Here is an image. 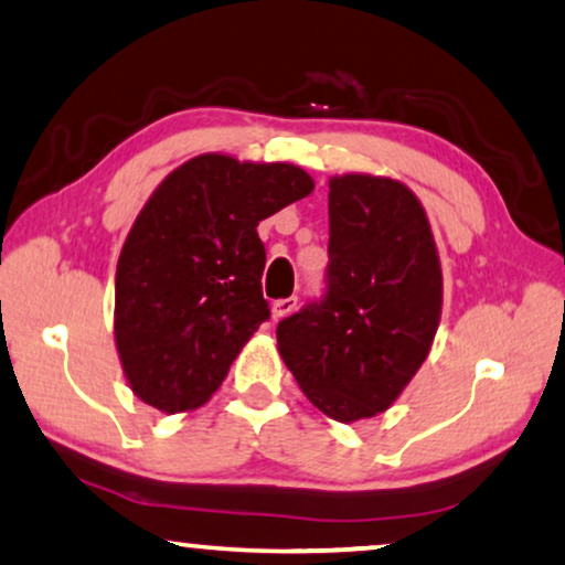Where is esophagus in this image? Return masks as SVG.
I'll return each mask as SVG.
<instances>
[{
	"mask_svg": "<svg viewBox=\"0 0 565 565\" xmlns=\"http://www.w3.org/2000/svg\"><path fill=\"white\" fill-rule=\"evenodd\" d=\"M298 308V298H285V300H275L273 302V320H282L285 316Z\"/></svg>",
	"mask_w": 565,
	"mask_h": 565,
	"instance_id": "obj_1",
	"label": "esophagus"
}]
</instances>
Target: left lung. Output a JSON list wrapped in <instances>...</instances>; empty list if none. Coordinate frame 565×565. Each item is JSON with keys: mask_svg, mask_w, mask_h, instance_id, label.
<instances>
[{"mask_svg": "<svg viewBox=\"0 0 565 565\" xmlns=\"http://www.w3.org/2000/svg\"><path fill=\"white\" fill-rule=\"evenodd\" d=\"M328 295L277 326V351L316 409L335 422L392 406L431 351L441 263L429 216L404 181H328Z\"/></svg>", "mask_w": 565, "mask_h": 565, "instance_id": "obj_1", "label": "left lung"}]
</instances>
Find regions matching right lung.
<instances>
[{"label": "right lung", "mask_w": 565, "mask_h": 565, "mask_svg": "<svg viewBox=\"0 0 565 565\" xmlns=\"http://www.w3.org/2000/svg\"><path fill=\"white\" fill-rule=\"evenodd\" d=\"M316 189L285 161L199 153L173 169L136 222L116 267L113 338L131 392L163 414L210 402L270 318L257 224Z\"/></svg>", "instance_id": "add662e5"}]
</instances>
